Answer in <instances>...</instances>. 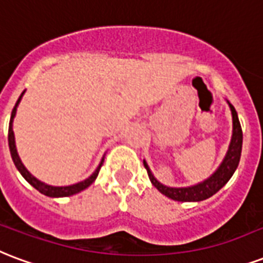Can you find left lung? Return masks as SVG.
Listing matches in <instances>:
<instances>
[{
	"label": "left lung",
	"instance_id": "8db88e82",
	"mask_svg": "<svg viewBox=\"0 0 263 263\" xmlns=\"http://www.w3.org/2000/svg\"><path fill=\"white\" fill-rule=\"evenodd\" d=\"M229 103V102H228ZM230 111H232V120H233V132H232V139H230L229 149L226 152V156L220 165L216 168V171L212 174L210 178H207L203 182H200L197 185L187 186V187H170L163 183H160L154 175L150 171L149 165L143 160L147 175H149L150 182L153 183L156 189L163 193L164 196L175 200V201H203L207 200L211 196L219 192L223 186L229 182L232 175L236 171L238 163H240V156H241V147H243V131L241 125L238 121L237 111L233 107L232 103H229Z\"/></svg>",
	"mask_w": 263,
	"mask_h": 263
}]
</instances>
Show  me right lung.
Masks as SVG:
<instances>
[{"mask_svg": "<svg viewBox=\"0 0 263 263\" xmlns=\"http://www.w3.org/2000/svg\"><path fill=\"white\" fill-rule=\"evenodd\" d=\"M23 93H25V92H22V95L19 96V99H17V102H16L15 107H13V110H12L11 121H9V129H8V143H9V150H11L12 160H13V164H15V167L17 168V171L22 174V176L29 182L30 185L33 186V187H35L40 193L48 196V197H67V196H73V194L80 193L81 190L87 189L88 186H91L92 183H93V180L96 179V176H98V174H99L100 167L103 165L105 157H102L100 164L98 165L95 172H93L89 178H87V179L83 180V182H78V183H74V185H70V186L47 185V183H44V182H41V180H38L35 176L31 175V174L27 171V168L23 165V163H22V160H20L19 157V154H17V150H16L15 135H13V128H12L13 127V118H15L16 116V109H17V106H19V102L20 99H22Z\"/></svg>", "mask_w": 263, "mask_h": 263, "instance_id": "obj_1", "label": "right lung"}]
</instances>
